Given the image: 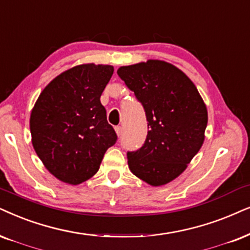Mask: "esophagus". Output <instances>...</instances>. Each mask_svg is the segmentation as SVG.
I'll list each match as a JSON object with an SVG mask.
<instances>
[{"label":"esophagus","mask_w":250,"mask_h":250,"mask_svg":"<svg viewBox=\"0 0 250 250\" xmlns=\"http://www.w3.org/2000/svg\"><path fill=\"white\" fill-rule=\"evenodd\" d=\"M115 131H116V134H118V136H121V134H122V127H121V125H116Z\"/></svg>","instance_id":"obj_1"}]
</instances>
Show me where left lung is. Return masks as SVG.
Here are the masks:
<instances>
[{
	"mask_svg": "<svg viewBox=\"0 0 250 250\" xmlns=\"http://www.w3.org/2000/svg\"><path fill=\"white\" fill-rule=\"evenodd\" d=\"M118 75L143 106L144 144L128 151L134 174L151 186L179 176L200 151L208 110L194 83L174 65L158 60L121 67Z\"/></svg>",
	"mask_w": 250,
	"mask_h": 250,
	"instance_id": "8db88e82",
	"label": "left lung"
}]
</instances>
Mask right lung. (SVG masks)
<instances>
[{
	"label": "right lung",
	"mask_w": 250,
	"mask_h": 250,
	"mask_svg": "<svg viewBox=\"0 0 250 250\" xmlns=\"http://www.w3.org/2000/svg\"><path fill=\"white\" fill-rule=\"evenodd\" d=\"M112 65L82 64L54 78L38 98L30 119L34 150L55 178L80 185L99 169L118 136L100 96Z\"/></svg>",
	"instance_id": "add662e5"
}]
</instances>
